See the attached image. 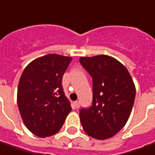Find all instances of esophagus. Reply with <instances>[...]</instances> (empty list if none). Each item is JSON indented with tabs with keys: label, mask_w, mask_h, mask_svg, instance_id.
Returning <instances> with one entry per match:
<instances>
[{
	"label": "esophagus",
	"mask_w": 155,
	"mask_h": 155,
	"mask_svg": "<svg viewBox=\"0 0 155 155\" xmlns=\"http://www.w3.org/2000/svg\"><path fill=\"white\" fill-rule=\"evenodd\" d=\"M74 107H75L76 108L80 107V102H79V101H74Z\"/></svg>",
	"instance_id": "34e87169"
}]
</instances>
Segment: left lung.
<instances>
[{"mask_svg":"<svg viewBox=\"0 0 155 155\" xmlns=\"http://www.w3.org/2000/svg\"><path fill=\"white\" fill-rule=\"evenodd\" d=\"M93 81L92 106L80 111L83 129L91 138H111L125 126L131 114L136 88L127 68L115 58L101 54L81 57Z\"/></svg>","mask_w":155,"mask_h":155,"instance_id":"1","label":"left lung"}]
</instances>
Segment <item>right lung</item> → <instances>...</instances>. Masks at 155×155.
<instances>
[{"label":"right lung","mask_w":155,"mask_h":155,"mask_svg":"<svg viewBox=\"0 0 155 155\" xmlns=\"http://www.w3.org/2000/svg\"><path fill=\"white\" fill-rule=\"evenodd\" d=\"M51 54L26 66L17 87V105L25 126L39 138L58 133L72 108L62 88V77L71 62Z\"/></svg>","instance_id":"1"}]
</instances>
